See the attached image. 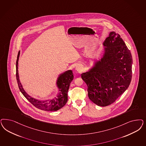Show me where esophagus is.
<instances>
[{
	"mask_svg": "<svg viewBox=\"0 0 146 146\" xmlns=\"http://www.w3.org/2000/svg\"><path fill=\"white\" fill-rule=\"evenodd\" d=\"M76 70L78 71V72L80 73L82 72V68L80 66H77L76 67Z\"/></svg>",
	"mask_w": 146,
	"mask_h": 146,
	"instance_id": "1",
	"label": "esophagus"
}]
</instances>
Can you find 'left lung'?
<instances>
[{
    "label": "left lung",
    "instance_id": "obj_1",
    "mask_svg": "<svg viewBox=\"0 0 146 146\" xmlns=\"http://www.w3.org/2000/svg\"><path fill=\"white\" fill-rule=\"evenodd\" d=\"M103 57L81 75L89 99L100 106L113 103L127 89L132 80V55L120 35L111 32L103 43Z\"/></svg>",
    "mask_w": 146,
    "mask_h": 146
}]
</instances>
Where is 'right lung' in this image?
<instances>
[{
    "label": "right lung",
    "mask_w": 146,
    "mask_h": 146,
    "mask_svg": "<svg viewBox=\"0 0 146 146\" xmlns=\"http://www.w3.org/2000/svg\"><path fill=\"white\" fill-rule=\"evenodd\" d=\"M19 55L20 51L18 52L16 62V77L19 90L25 97L35 107L41 110L47 111H56L63 108L68 101V91L70 83L74 79V75L72 70L66 71V72L60 74L57 78L56 84L59 90V93L56 97L50 100H39L28 95L24 90L20 82L18 70Z\"/></svg>",
    "instance_id": "1"
}]
</instances>
